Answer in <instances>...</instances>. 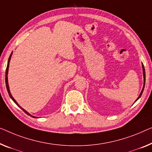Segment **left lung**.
I'll list each match as a JSON object with an SVG mask.
<instances>
[{
  "label": "left lung",
  "instance_id": "obj_1",
  "mask_svg": "<svg viewBox=\"0 0 152 152\" xmlns=\"http://www.w3.org/2000/svg\"><path fill=\"white\" fill-rule=\"evenodd\" d=\"M142 72H143V78H144V85H143V88H142V91H141V94H140L139 96L138 97V98L137 99V100H136L135 102H137V101L138 100V99H139L140 98H141V95H142V92H143V90H144V87H145V68H144V65H143V64H142Z\"/></svg>",
  "mask_w": 152,
  "mask_h": 152
}]
</instances>
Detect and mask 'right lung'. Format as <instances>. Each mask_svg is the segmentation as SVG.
I'll list each match as a JSON object with an SVG mask.
<instances>
[{
	"label": "right lung",
	"mask_w": 152,
	"mask_h": 152,
	"mask_svg": "<svg viewBox=\"0 0 152 152\" xmlns=\"http://www.w3.org/2000/svg\"><path fill=\"white\" fill-rule=\"evenodd\" d=\"M11 55H12V53H11V54H10V58H9V59H8V63H7V69H6V72H5V83H6V87H7V91H8V94H9V95H10V98L12 99V100L16 104H17V106H18V107H20V108H21V109L23 110V111L26 113V114H27L28 115H29V116H31L32 117H35V116H33V115H31L30 113H28V112L26 111V110H25L24 109V108H22L21 106H20L19 104H18V102L16 101L15 100V99L13 98V96H11V92H10V87H9V84H8V77H7V74H8V70H9V66H10V60H11Z\"/></svg>",
	"instance_id": "obj_1"
}]
</instances>
